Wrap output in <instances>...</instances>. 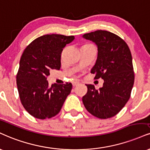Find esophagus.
<instances>
[{
	"label": "esophagus",
	"instance_id": "34e87169",
	"mask_svg": "<svg viewBox=\"0 0 150 150\" xmlns=\"http://www.w3.org/2000/svg\"><path fill=\"white\" fill-rule=\"evenodd\" d=\"M79 84H80V83H79V82H77V81H73V86L78 85Z\"/></svg>",
	"mask_w": 150,
	"mask_h": 150
}]
</instances>
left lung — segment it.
<instances>
[{"instance_id":"left-lung-1","label":"left lung","mask_w":150,"mask_h":150,"mask_svg":"<svg viewBox=\"0 0 150 150\" xmlns=\"http://www.w3.org/2000/svg\"><path fill=\"white\" fill-rule=\"evenodd\" d=\"M82 37L97 45L98 57L91 73L95 74V79L104 80L98 90L92 84L86 85L83 104L93 116L110 118L124 107L131 96L134 83L131 51L124 40L107 30H96Z\"/></svg>"}]
</instances>
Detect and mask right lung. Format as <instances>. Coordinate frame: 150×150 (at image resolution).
<instances>
[{"label": "right lung", "instance_id": "obj_1", "mask_svg": "<svg viewBox=\"0 0 150 150\" xmlns=\"http://www.w3.org/2000/svg\"><path fill=\"white\" fill-rule=\"evenodd\" d=\"M75 37L59 34L38 38L26 47L19 61L17 85L23 108L40 120L54 117L71 91V83L49 86L47 77L51 69L61 68L63 48Z\"/></svg>", "mask_w": 150, "mask_h": 150}]
</instances>
